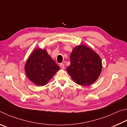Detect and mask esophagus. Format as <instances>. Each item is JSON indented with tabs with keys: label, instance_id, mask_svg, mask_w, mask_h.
Here are the masks:
<instances>
[{
	"label": "esophagus",
	"instance_id": "34e87169",
	"mask_svg": "<svg viewBox=\"0 0 127 127\" xmlns=\"http://www.w3.org/2000/svg\"><path fill=\"white\" fill-rule=\"evenodd\" d=\"M60 67H61L62 69H64L65 68V65L63 63H61L60 64Z\"/></svg>",
	"mask_w": 127,
	"mask_h": 127
}]
</instances>
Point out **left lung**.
Segmentation results:
<instances>
[{
  "label": "left lung",
  "instance_id": "left-lung-1",
  "mask_svg": "<svg viewBox=\"0 0 127 127\" xmlns=\"http://www.w3.org/2000/svg\"><path fill=\"white\" fill-rule=\"evenodd\" d=\"M70 65L66 68L75 83L80 85L89 86L99 78L102 70L100 57L85 45L73 48L70 55Z\"/></svg>",
  "mask_w": 127,
  "mask_h": 127
}]
</instances>
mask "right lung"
Instances as JSON below:
<instances>
[{
    "label": "right lung",
    "mask_w": 127,
    "mask_h": 127,
    "mask_svg": "<svg viewBox=\"0 0 127 127\" xmlns=\"http://www.w3.org/2000/svg\"><path fill=\"white\" fill-rule=\"evenodd\" d=\"M60 67L45 49L36 48L31 53L24 66L27 76L37 86L48 84Z\"/></svg>",
    "instance_id": "right-lung-1"
}]
</instances>
